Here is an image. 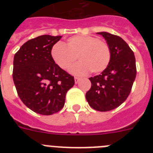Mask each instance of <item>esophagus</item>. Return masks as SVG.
Returning a JSON list of instances; mask_svg holds the SVG:
<instances>
[{"label":"esophagus","mask_w":153,"mask_h":153,"mask_svg":"<svg viewBox=\"0 0 153 153\" xmlns=\"http://www.w3.org/2000/svg\"><path fill=\"white\" fill-rule=\"evenodd\" d=\"M74 79H75V83H77L78 82H79V80H80V78L78 77V76H75V78H74Z\"/></svg>","instance_id":"obj_1"}]
</instances>
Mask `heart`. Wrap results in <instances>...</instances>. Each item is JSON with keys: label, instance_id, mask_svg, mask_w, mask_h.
<instances>
[{"label": "heart", "instance_id": "b5f03b06", "mask_svg": "<svg viewBox=\"0 0 153 153\" xmlns=\"http://www.w3.org/2000/svg\"><path fill=\"white\" fill-rule=\"evenodd\" d=\"M51 54L53 61L63 70L70 68L78 58L79 62L71 69V72L77 75H84L90 71L93 74L101 73L111 60L110 47L105 40L85 35L71 36L65 44H54Z\"/></svg>", "mask_w": 153, "mask_h": 153}]
</instances>
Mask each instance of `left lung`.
I'll return each mask as SVG.
<instances>
[{"label": "left lung", "instance_id": "obj_1", "mask_svg": "<svg viewBox=\"0 0 153 153\" xmlns=\"http://www.w3.org/2000/svg\"><path fill=\"white\" fill-rule=\"evenodd\" d=\"M111 51V60L100 75L89 78L91 88L86 92L89 105L97 111L106 112L120 106L130 93L136 76L134 53L120 36L99 32Z\"/></svg>", "mask_w": 153, "mask_h": 153}]
</instances>
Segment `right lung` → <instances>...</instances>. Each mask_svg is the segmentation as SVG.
I'll return each mask as SVG.
<instances>
[{
  "label": "right lung",
  "instance_id": "add662e5",
  "mask_svg": "<svg viewBox=\"0 0 153 153\" xmlns=\"http://www.w3.org/2000/svg\"><path fill=\"white\" fill-rule=\"evenodd\" d=\"M61 36L42 35L23 44L13 58V79L24 105L41 115H52L63 107L74 77L52 59L51 48Z\"/></svg>",
  "mask_w": 153,
  "mask_h": 153
}]
</instances>
